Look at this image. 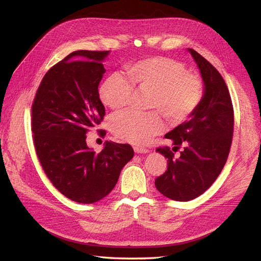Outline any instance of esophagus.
<instances>
[{
	"instance_id": "34e87169",
	"label": "esophagus",
	"mask_w": 261,
	"mask_h": 261,
	"mask_svg": "<svg viewBox=\"0 0 261 261\" xmlns=\"http://www.w3.org/2000/svg\"><path fill=\"white\" fill-rule=\"evenodd\" d=\"M134 150H135V152H137V153H146L149 151L147 148H145L143 146H135L134 147Z\"/></svg>"
}]
</instances>
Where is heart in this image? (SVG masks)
Masks as SVG:
<instances>
[{
  "instance_id": "1",
  "label": "heart",
  "mask_w": 261,
  "mask_h": 261,
  "mask_svg": "<svg viewBox=\"0 0 261 261\" xmlns=\"http://www.w3.org/2000/svg\"><path fill=\"white\" fill-rule=\"evenodd\" d=\"M128 80L113 74L102 83L99 98L113 111L127 107L135 91L149 93L146 113L124 112L111 121L114 135L126 143L144 145L163 129L162 116L171 125L184 123L193 115L203 98L201 76L188 72L179 61L164 57L138 61L126 69Z\"/></svg>"
}]
</instances>
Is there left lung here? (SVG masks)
Instances as JSON below:
<instances>
[{"instance_id": "left-lung-1", "label": "left lung", "mask_w": 261, "mask_h": 261, "mask_svg": "<svg viewBox=\"0 0 261 261\" xmlns=\"http://www.w3.org/2000/svg\"><path fill=\"white\" fill-rule=\"evenodd\" d=\"M189 52L200 69L203 98L191 120L165 135L175 149L184 148L179 158L168 146L156 148L168 159V169L155 178V187L176 201L197 198L215 183L230 153L234 130V110L223 77L198 52Z\"/></svg>"}]
</instances>
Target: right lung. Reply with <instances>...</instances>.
I'll use <instances>...</instances> for the list:
<instances>
[{
  "label": "right lung",
  "mask_w": 261,
  "mask_h": 261,
  "mask_svg": "<svg viewBox=\"0 0 261 261\" xmlns=\"http://www.w3.org/2000/svg\"><path fill=\"white\" fill-rule=\"evenodd\" d=\"M109 51L81 50L53 65L38 87L31 106L36 153L53 186L80 203L105 198L134 155L128 144L107 141L99 153L86 143L88 132L103 121L98 86ZM100 136L105 129H97Z\"/></svg>",
  "instance_id": "obj_1"
}]
</instances>
